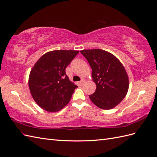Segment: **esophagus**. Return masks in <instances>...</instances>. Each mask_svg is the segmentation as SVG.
Returning a JSON list of instances; mask_svg holds the SVG:
<instances>
[{"mask_svg":"<svg viewBox=\"0 0 157 157\" xmlns=\"http://www.w3.org/2000/svg\"><path fill=\"white\" fill-rule=\"evenodd\" d=\"M85 80H82V81H80L78 83H79V85H81V86H82V85H84V84H85Z\"/></svg>","mask_w":157,"mask_h":157,"instance_id":"obj_1","label":"esophagus"}]
</instances>
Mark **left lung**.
Segmentation results:
<instances>
[{"mask_svg": "<svg viewBox=\"0 0 157 157\" xmlns=\"http://www.w3.org/2000/svg\"><path fill=\"white\" fill-rule=\"evenodd\" d=\"M92 68V77L97 89L89 95L98 108L109 110L115 107L127 94L129 80L124 67L117 57L102 49L81 51Z\"/></svg>", "mask_w": 157, "mask_h": 157, "instance_id": "left-lung-1", "label": "left lung"}]
</instances>
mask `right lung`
<instances>
[{
  "label": "right lung",
  "mask_w": 157,
  "mask_h": 157,
  "mask_svg": "<svg viewBox=\"0 0 157 157\" xmlns=\"http://www.w3.org/2000/svg\"><path fill=\"white\" fill-rule=\"evenodd\" d=\"M79 51L56 50L45 53L30 71V94L40 107L48 112L59 111L69 102L78 86L72 82L65 69Z\"/></svg>",
  "instance_id": "add662e5"
}]
</instances>
